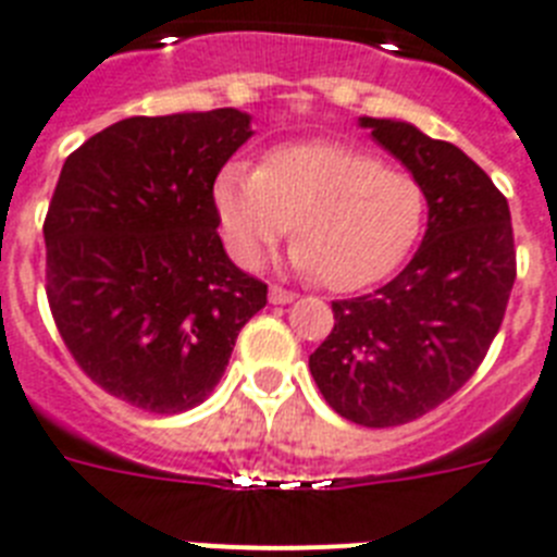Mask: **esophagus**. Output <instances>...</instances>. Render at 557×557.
Listing matches in <instances>:
<instances>
[{
    "label": "esophagus",
    "mask_w": 557,
    "mask_h": 557,
    "mask_svg": "<svg viewBox=\"0 0 557 557\" xmlns=\"http://www.w3.org/2000/svg\"><path fill=\"white\" fill-rule=\"evenodd\" d=\"M270 301H273V305H289V301H296V293L273 284V287H270Z\"/></svg>",
    "instance_id": "34e87169"
}]
</instances>
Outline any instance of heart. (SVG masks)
Wrapping results in <instances>:
<instances>
[{"label": "heart", "mask_w": 557, "mask_h": 557, "mask_svg": "<svg viewBox=\"0 0 557 557\" xmlns=\"http://www.w3.org/2000/svg\"><path fill=\"white\" fill-rule=\"evenodd\" d=\"M213 207L238 264L259 268L293 227V264L330 289H358L393 273L424 233V187L407 170L342 141H296L259 170L222 164Z\"/></svg>", "instance_id": "heart-1"}]
</instances>
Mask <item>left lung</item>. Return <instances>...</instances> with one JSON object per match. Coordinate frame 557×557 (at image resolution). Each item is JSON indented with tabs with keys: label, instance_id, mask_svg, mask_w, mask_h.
<instances>
[{
	"label": "left lung",
	"instance_id": "obj_1",
	"mask_svg": "<svg viewBox=\"0 0 557 557\" xmlns=\"http://www.w3.org/2000/svg\"><path fill=\"white\" fill-rule=\"evenodd\" d=\"M361 127L421 182L430 219L393 282L333 301L335 324L310 372L342 418L398 426L435 410L481 367L516 284V238L504 193L461 147L393 119L364 116Z\"/></svg>",
	"mask_w": 557,
	"mask_h": 557
}]
</instances>
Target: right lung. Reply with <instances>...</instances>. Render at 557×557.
Masks as SVG:
<instances>
[{
  "mask_svg": "<svg viewBox=\"0 0 557 557\" xmlns=\"http://www.w3.org/2000/svg\"><path fill=\"white\" fill-rule=\"evenodd\" d=\"M252 136L236 108L131 116L73 150L45 215L48 305L104 393L185 412L213 393L268 284L219 238L213 178Z\"/></svg>",
  "mask_w": 557,
  "mask_h": 557,
  "instance_id": "obj_1",
  "label": "right lung"
}]
</instances>
